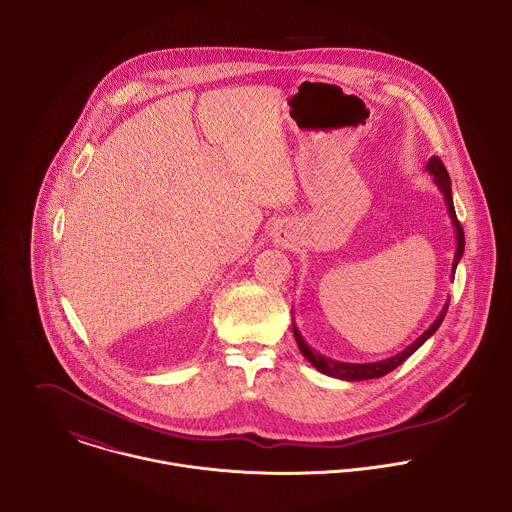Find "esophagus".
<instances>
[{"instance_id": "obj_1", "label": "esophagus", "mask_w": 512, "mask_h": 512, "mask_svg": "<svg viewBox=\"0 0 512 512\" xmlns=\"http://www.w3.org/2000/svg\"><path fill=\"white\" fill-rule=\"evenodd\" d=\"M274 236H276V240H278V242H288V240H290V232H288V228H286V226L276 228Z\"/></svg>"}]
</instances>
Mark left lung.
<instances>
[{"instance_id":"1","label":"left lung","mask_w":512,"mask_h":512,"mask_svg":"<svg viewBox=\"0 0 512 512\" xmlns=\"http://www.w3.org/2000/svg\"><path fill=\"white\" fill-rule=\"evenodd\" d=\"M426 169L434 175V181H436V185L439 187V191L443 193V199H445V203H447V211H449V219L453 222V228H455V238H457V248H455V256H453V266H451V270H453V274H455V268H457V264H459V260H461V256H463V250H465V236H463V228H461V222L457 220V215H455V207H453V197H451V181H449V175H447V169H445V165L441 163V159L439 157H430V161H428V165H426ZM447 307H449V303H445L443 305V309H441V313L438 315V319L430 325V329L424 333V335H420L410 347H406L402 353H398V355H394V357H390V359H384V361H378V363H365V365H355V363H341V361H333V359H327V357H323V355H319L317 351H313L305 341H303V337H301V333L297 331V327L293 325V337H295V341H297V347H299V351H301V355L311 363V365L315 366L319 372H323V374H327V376H333V378H341V380H368V378H380V376H384V374H388V372H392L396 366L402 365L412 353H416L436 331L439 329V325H441V321H443V317H445V313H447Z\"/></svg>"}]
</instances>
